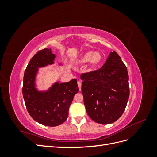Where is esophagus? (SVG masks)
<instances>
[{"label":"esophagus","instance_id":"obj_1","mask_svg":"<svg viewBox=\"0 0 157 157\" xmlns=\"http://www.w3.org/2000/svg\"><path fill=\"white\" fill-rule=\"evenodd\" d=\"M77 84H78V88H79V90L80 91L81 90V85H82V83L80 81H78L77 82Z\"/></svg>","mask_w":157,"mask_h":157}]
</instances>
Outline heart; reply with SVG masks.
<instances>
[{
    "instance_id": "obj_1",
    "label": "heart",
    "mask_w": 157,
    "mask_h": 157,
    "mask_svg": "<svg viewBox=\"0 0 157 157\" xmlns=\"http://www.w3.org/2000/svg\"><path fill=\"white\" fill-rule=\"evenodd\" d=\"M101 59V56L99 52H93L92 51L88 52L84 54L78 62L79 63H86L90 61L92 65H98Z\"/></svg>"
}]
</instances>
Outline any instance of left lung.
I'll return each mask as SVG.
<instances>
[{
    "mask_svg": "<svg viewBox=\"0 0 157 157\" xmlns=\"http://www.w3.org/2000/svg\"><path fill=\"white\" fill-rule=\"evenodd\" d=\"M84 103L88 116L99 124L117 121L124 113L129 98L127 68L115 51L98 70L80 75Z\"/></svg>",
    "mask_w": 157,
    "mask_h": 157,
    "instance_id": "left-lung-1",
    "label": "left lung"
}]
</instances>
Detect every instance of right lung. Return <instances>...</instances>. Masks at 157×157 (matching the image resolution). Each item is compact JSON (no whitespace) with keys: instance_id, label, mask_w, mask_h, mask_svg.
Returning a JSON list of instances; mask_svg holds the SVG:
<instances>
[{"instance_id":"obj_1","label":"right lung","mask_w":157,"mask_h":157,"mask_svg":"<svg viewBox=\"0 0 157 157\" xmlns=\"http://www.w3.org/2000/svg\"><path fill=\"white\" fill-rule=\"evenodd\" d=\"M55 57L51 49L38 51L25 70L22 88L30 116L40 124L48 126H58L67 120L73 97L79 90L76 78L68 82H56L45 92L38 91L35 88L38 68L53 64Z\"/></svg>"}]
</instances>
